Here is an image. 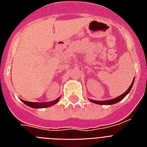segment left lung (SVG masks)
<instances>
[{"mask_svg":"<svg viewBox=\"0 0 147 147\" xmlns=\"http://www.w3.org/2000/svg\"><path fill=\"white\" fill-rule=\"evenodd\" d=\"M134 80H133L132 83H131V85L129 88H128V89L123 94H122L121 95L118 96L117 98H115L114 99H111V100H92V99H89V100L92 103H95V104H98V105H113V104H116V103L119 102L120 100H121L123 99L124 97L127 95V94L130 92V89L132 88V86L134 85Z\"/></svg>","mask_w":147,"mask_h":147,"instance_id":"1","label":"left lung"}]
</instances>
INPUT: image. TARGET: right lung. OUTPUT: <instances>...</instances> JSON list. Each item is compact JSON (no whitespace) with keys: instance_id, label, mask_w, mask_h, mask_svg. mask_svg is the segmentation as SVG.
Here are the masks:
<instances>
[{"instance_id":"1","label":"right lung","mask_w":147,"mask_h":147,"mask_svg":"<svg viewBox=\"0 0 147 147\" xmlns=\"http://www.w3.org/2000/svg\"><path fill=\"white\" fill-rule=\"evenodd\" d=\"M60 98L61 97L57 98L56 100H53V101H49V102H30V101H26V100H22V99L21 100L25 105H26L29 107H33V108H43V107H50L52 105H54L55 104H56L59 100Z\"/></svg>"}]
</instances>
